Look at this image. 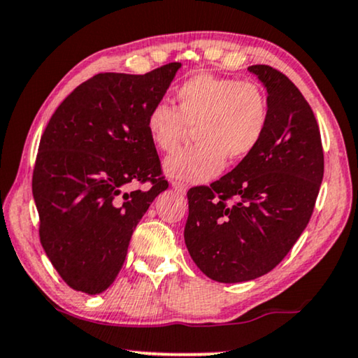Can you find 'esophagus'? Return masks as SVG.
I'll list each match as a JSON object with an SVG mask.
<instances>
[{
    "label": "esophagus",
    "mask_w": 358,
    "mask_h": 358,
    "mask_svg": "<svg viewBox=\"0 0 358 358\" xmlns=\"http://www.w3.org/2000/svg\"><path fill=\"white\" fill-rule=\"evenodd\" d=\"M172 188L175 191H178V193H186V189H188V185H185L183 181H172Z\"/></svg>",
    "instance_id": "obj_1"
}]
</instances>
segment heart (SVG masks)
<instances>
[{
  "label": "heart",
  "instance_id": "b5f03b06",
  "mask_svg": "<svg viewBox=\"0 0 358 358\" xmlns=\"http://www.w3.org/2000/svg\"><path fill=\"white\" fill-rule=\"evenodd\" d=\"M178 110L167 102L154 103L145 117L152 144L173 152L194 128L198 144L170 155L164 172L186 183H206L230 160L253 154L269 123V103L258 84L199 73L177 89Z\"/></svg>",
  "mask_w": 358,
  "mask_h": 358
}]
</instances>
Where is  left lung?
Returning <instances> with one entry per match:
<instances>
[{
  "label": "left lung",
  "instance_id": "8db88e82",
  "mask_svg": "<svg viewBox=\"0 0 358 358\" xmlns=\"http://www.w3.org/2000/svg\"><path fill=\"white\" fill-rule=\"evenodd\" d=\"M248 71L268 92L263 141L231 172L186 194V248L224 284L258 279L285 258L308 225L324 173L318 123L296 85L268 64Z\"/></svg>",
  "mask_w": 358,
  "mask_h": 358
}]
</instances>
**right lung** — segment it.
I'll return each instance as SVG.
<instances>
[{
	"label": "right lung",
	"instance_id": "1",
	"mask_svg": "<svg viewBox=\"0 0 358 358\" xmlns=\"http://www.w3.org/2000/svg\"><path fill=\"white\" fill-rule=\"evenodd\" d=\"M180 68L97 74L63 100L43 131L32 177L40 241L74 290L97 295L113 284L136 225L169 188L145 117ZM144 180L149 190L127 189Z\"/></svg>",
	"mask_w": 358,
	"mask_h": 358
}]
</instances>
